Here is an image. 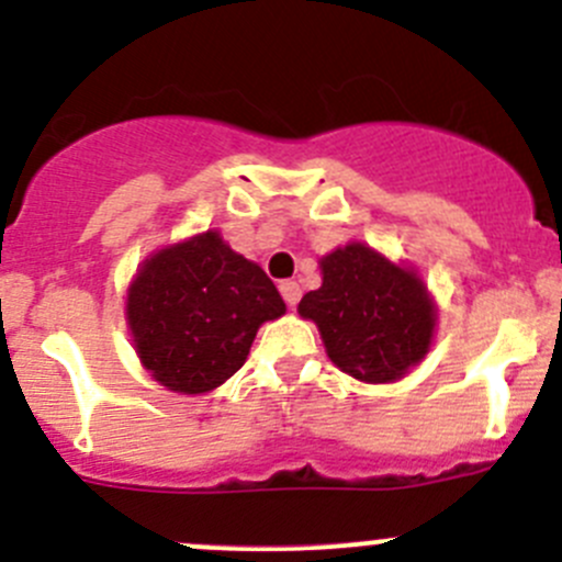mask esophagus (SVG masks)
I'll list each match as a JSON object with an SVG mask.
<instances>
[{
	"mask_svg": "<svg viewBox=\"0 0 562 562\" xmlns=\"http://www.w3.org/2000/svg\"><path fill=\"white\" fill-rule=\"evenodd\" d=\"M280 293H282V299H285V304L291 310L296 307L299 299H302V288H299V282H293V280L280 282Z\"/></svg>",
	"mask_w": 562,
	"mask_h": 562,
	"instance_id": "obj_1",
	"label": "esophagus"
}]
</instances>
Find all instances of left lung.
<instances>
[{"instance_id":"obj_1","label":"left lung","mask_w":562,"mask_h":562,"mask_svg":"<svg viewBox=\"0 0 562 562\" xmlns=\"http://www.w3.org/2000/svg\"><path fill=\"white\" fill-rule=\"evenodd\" d=\"M323 282L304 293L299 315L313 321L334 367L364 383H394L429 353L438 307L411 263L364 241L321 260Z\"/></svg>"}]
</instances>
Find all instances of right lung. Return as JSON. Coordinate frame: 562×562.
Instances as JSON below:
<instances>
[{
	"label": "right lung",
	"mask_w": 562,
	"mask_h": 562,
	"mask_svg": "<svg viewBox=\"0 0 562 562\" xmlns=\"http://www.w3.org/2000/svg\"><path fill=\"white\" fill-rule=\"evenodd\" d=\"M285 302L258 263L217 228L155 249L135 269L124 302L144 370L176 394H206L247 361L266 321Z\"/></svg>",
	"instance_id": "obj_1"
}]
</instances>
